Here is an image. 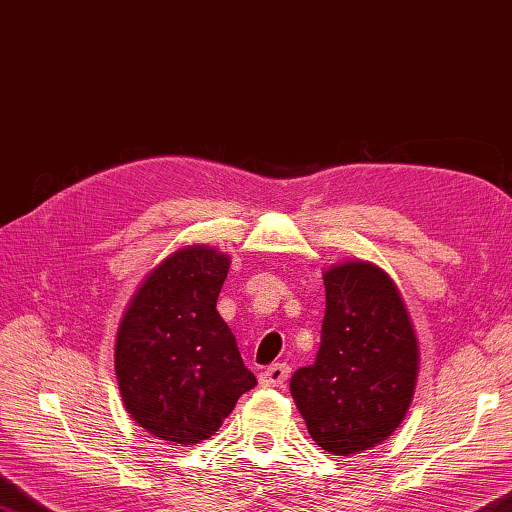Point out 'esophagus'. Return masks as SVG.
<instances>
[{"mask_svg": "<svg viewBox=\"0 0 512 512\" xmlns=\"http://www.w3.org/2000/svg\"><path fill=\"white\" fill-rule=\"evenodd\" d=\"M289 364L285 362H276L271 364V367H267L263 373H260V387H283L285 380L289 378Z\"/></svg>", "mask_w": 512, "mask_h": 512, "instance_id": "34e87169", "label": "esophagus"}]
</instances>
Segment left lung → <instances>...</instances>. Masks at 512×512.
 <instances>
[{
	"label": "left lung",
	"mask_w": 512,
	"mask_h": 512,
	"mask_svg": "<svg viewBox=\"0 0 512 512\" xmlns=\"http://www.w3.org/2000/svg\"><path fill=\"white\" fill-rule=\"evenodd\" d=\"M327 309L316 362L289 389L309 435L333 455H353L398 429L417 378V340L398 287L371 263L325 271Z\"/></svg>",
	"instance_id": "obj_1"
}]
</instances>
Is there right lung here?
Instances as JSON below:
<instances>
[{"mask_svg":"<svg viewBox=\"0 0 512 512\" xmlns=\"http://www.w3.org/2000/svg\"><path fill=\"white\" fill-rule=\"evenodd\" d=\"M229 258L201 245L165 258L119 325L114 369L125 409L165 442L207 440L256 387L216 300Z\"/></svg>","mask_w":512,"mask_h":512,"instance_id":"right-lung-1","label":"right lung"}]
</instances>
